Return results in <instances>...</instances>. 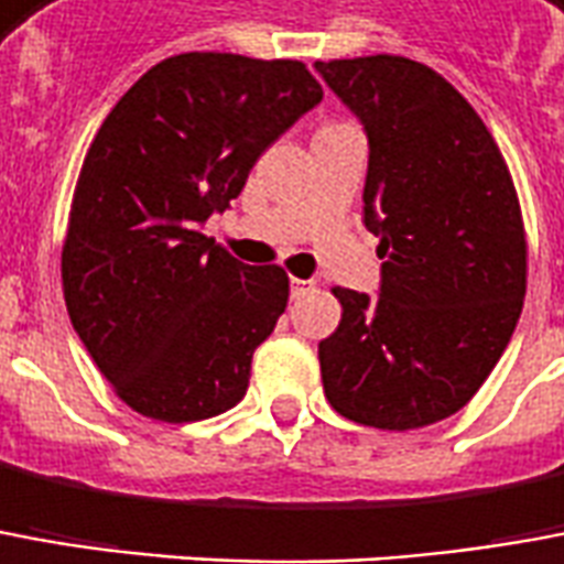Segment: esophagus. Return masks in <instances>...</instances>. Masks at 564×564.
Masks as SVG:
<instances>
[{
    "label": "esophagus",
    "instance_id": "obj_1",
    "mask_svg": "<svg viewBox=\"0 0 564 564\" xmlns=\"http://www.w3.org/2000/svg\"><path fill=\"white\" fill-rule=\"evenodd\" d=\"M311 290H314V283L311 281H299V278H293V283H290V293H293V299H302V295H308Z\"/></svg>",
    "mask_w": 564,
    "mask_h": 564
}]
</instances>
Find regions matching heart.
<instances>
[{"instance_id":"1","label":"heart","mask_w":564,"mask_h":564,"mask_svg":"<svg viewBox=\"0 0 564 564\" xmlns=\"http://www.w3.org/2000/svg\"><path fill=\"white\" fill-rule=\"evenodd\" d=\"M333 124H341V121H326V124H323V128H333Z\"/></svg>"}]
</instances>
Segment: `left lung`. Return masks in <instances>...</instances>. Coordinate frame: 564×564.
I'll list each match as a JSON object with an SVG mask.
<instances>
[{"label":"left lung","instance_id":"obj_1","mask_svg":"<svg viewBox=\"0 0 564 564\" xmlns=\"http://www.w3.org/2000/svg\"><path fill=\"white\" fill-rule=\"evenodd\" d=\"M369 137L364 223L381 295L333 286L341 321L317 345L338 415L415 431L455 415L522 314L529 243L513 176L476 109L397 54L314 63Z\"/></svg>","mask_w":564,"mask_h":564}]
</instances>
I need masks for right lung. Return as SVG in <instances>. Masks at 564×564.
Returning <instances> with one entry per match:
<instances>
[{
    "label": "right lung",
    "mask_w": 564,
    "mask_h": 564,
    "mask_svg": "<svg viewBox=\"0 0 564 564\" xmlns=\"http://www.w3.org/2000/svg\"><path fill=\"white\" fill-rule=\"evenodd\" d=\"M321 97L302 61L188 51L137 78L90 140L63 238V299L90 360L143 419H214L247 393L290 278L241 265L200 226Z\"/></svg>",
    "instance_id": "right-lung-1"
}]
</instances>
